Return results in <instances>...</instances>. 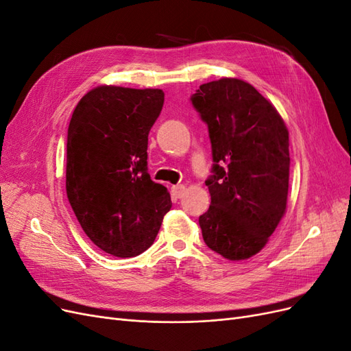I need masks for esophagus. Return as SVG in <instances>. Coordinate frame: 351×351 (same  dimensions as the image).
<instances>
[{
	"mask_svg": "<svg viewBox=\"0 0 351 351\" xmlns=\"http://www.w3.org/2000/svg\"><path fill=\"white\" fill-rule=\"evenodd\" d=\"M186 192V187L183 184H177V186H173L171 187V196L174 199H180Z\"/></svg>",
	"mask_w": 351,
	"mask_h": 351,
	"instance_id": "obj_1",
	"label": "esophagus"
}]
</instances>
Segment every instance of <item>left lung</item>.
<instances>
[{"label": "left lung", "instance_id": "left-lung-1", "mask_svg": "<svg viewBox=\"0 0 351 351\" xmlns=\"http://www.w3.org/2000/svg\"><path fill=\"white\" fill-rule=\"evenodd\" d=\"M190 101L208 125L214 161L202 236L226 259H247L263 249L285 212L289 130L274 105L240 79L200 84Z\"/></svg>", "mask_w": 351, "mask_h": 351}]
</instances>
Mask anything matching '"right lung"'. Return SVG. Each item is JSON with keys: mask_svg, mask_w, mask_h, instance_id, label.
I'll return each instance as SVG.
<instances>
[{"mask_svg": "<svg viewBox=\"0 0 351 351\" xmlns=\"http://www.w3.org/2000/svg\"><path fill=\"white\" fill-rule=\"evenodd\" d=\"M162 105L161 89L99 86L79 101L69 124V202L86 236L117 258L149 249L173 205L147 174V134Z\"/></svg>", "mask_w": 351, "mask_h": 351, "instance_id": "1", "label": "right lung"}]
</instances>
